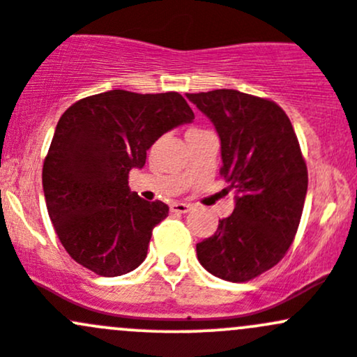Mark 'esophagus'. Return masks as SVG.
<instances>
[{
  "label": "esophagus",
  "instance_id": "obj_1",
  "mask_svg": "<svg viewBox=\"0 0 357 357\" xmlns=\"http://www.w3.org/2000/svg\"><path fill=\"white\" fill-rule=\"evenodd\" d=\"M190 208H192V206L187 203H174L170 206V209L174 213H189Z\"/></svg>",
  "mask_w": 357,
  "mask_h": 357
}]
</instances>
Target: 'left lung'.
Here are the masks:
<instances>
[{
  "label": "left lung",
  "instance_id": "left-lung-1",
  "mask_svg": "<svg viewBox=\"0 0 357 357\" xmlns=\"http://www.w3.org/2000/svg\"><path fill=\"white\" fill-rule=\"evenodd\" d=\"M222 142L220 175L235 189V208L215 235L196 245L215 277L248 282L273 268L296 237L307 192V168L284 109L234 89L187 94Z\"/></svg>",
  "mask_w": 357,
  "mask_h": 357
}]
</instances>
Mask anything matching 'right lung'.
<instances>
[{
  "mask_svg": "<svg viewBox=\"0 0 357 357\" xmlns=\"http://www.w3.org/2000/svg\"><path fill=\"white\" fill-rule=\"evenodd\" d=\"M194 120L178 93L108 91L73 102L61 115L43 165L47 213L70 258L101 277L135 270L153 229L168 216L161 201L128 187L132 168L172 128Z\"/></svg>",
  "mask_w": 357,
  "mask_h": 357,
  "instance_id": "obj_1",
  "label": "right lung"
}]
</instances>
